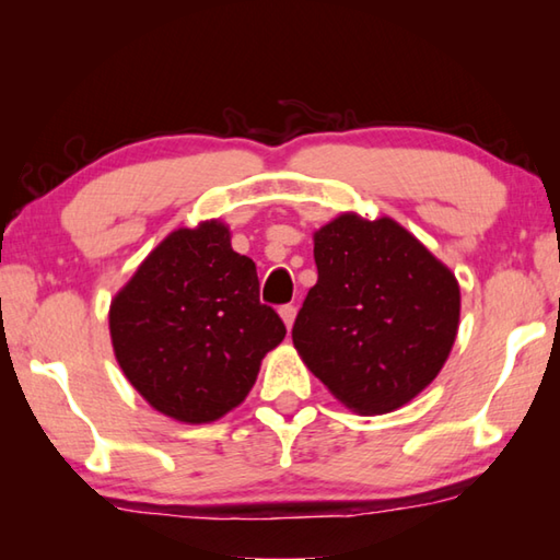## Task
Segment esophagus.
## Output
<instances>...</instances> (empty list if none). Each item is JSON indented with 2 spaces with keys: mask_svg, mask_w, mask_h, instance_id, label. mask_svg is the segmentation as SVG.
Listing matches in <instances>:
<instances>
[{
  "mask_svg": "<svg viewBox=\"0 0 560 560\" xmlns=\"http://www.w3.org/2000/svg\"><path fill=\"white\" fill-rule=\"evenodd\" d=\"M279 314H281V318H283V324H287V328L291 330L293 318H296V306H293V303H287V306L279 308Z\"/></svg>",
  "mask_w": 560,
  "mask_h": 560,
  "instance_id": "1",
  "label": "esophagus"
}]
</instances>
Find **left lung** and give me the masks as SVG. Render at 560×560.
Instances as JSON below:
<instances>
[{"label": "left lung", "instance_id": "left-lung-1", "mask_svg": "<svg viewBox=\"0 0 560 560\" xmlns=\"http://www.w3.org/2000/svg\"><path fill=\"white\" fill-rule=\"evenodd\" d=\"M314 259L318 281L291 330L303 363L360 415L410 402L457 338L454 273L390 217H336L314 234Z\"/></svg>", "mask_w": 560, "mask_h": 560}]
</instances>
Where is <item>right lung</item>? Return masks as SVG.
Here are the masks:
<instances>
[{"mask_svg":"<svg viewBox=\"0 0 560 560\" xmlns=\"http://www.w3.org/2000/svg\"><path fill=\"white\" fill-rule=\"evenodd\" d=\"M113 350L130 385L179 422H214L257 383L287 326L259 301L257 267L222 222L167 234L110 303Z\"/></svg>","mask_w":560,"mask_h":560,"instance_id":"add662e5","label":"right lung"}]
</instances>
